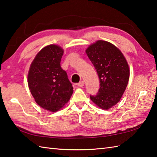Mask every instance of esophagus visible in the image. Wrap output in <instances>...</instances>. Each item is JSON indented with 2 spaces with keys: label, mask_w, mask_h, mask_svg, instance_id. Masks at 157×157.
<instances>
[{
  "label": "esophagus",
  "mask_w": 157,
  "mask_h": 157,
  "mask_svg": "<svg viewBox=\"0 0 157 157\" xmlns=\"http://www.w3.org/2000/svg\"><path fill=\"white\" fill-rule=\"evenodd\" d=\"M77 85H78V87H82L83 85H84V81H81V82H79L78 84H77Z\"/></svg>",
  "instance_id": "esophagus-1"
}]
</instances>
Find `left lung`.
Masks as SVG:
<instances>
[{
    "mask_svg": "<svg viewBox=\"0 0 157 157\" xmlns=\"http://www.w3.org/2000/svg\"><path fill=\"white\" fill-rule=\"evenodd\" d=\"M86 53L100 79V89L91 101L101 109L108 110L117 104L125 91L129 78V68L125 57L114 44L98 40L91 44Z\"/></svg>",
    "mask_w": 157,
    "mask_h": 157,
    "instance_id": "left-lung-1",
    "label": "left lung"
}]
</instances>
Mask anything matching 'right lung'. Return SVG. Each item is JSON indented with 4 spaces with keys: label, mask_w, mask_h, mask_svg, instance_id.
Instances as JSON below:
<instances>
[{
    "label": "right lung",
    "mask_w": 157,
    "mask_h": 157,
    "mask_svg": "<svg viewBox=\"0 0 157 157\" xmlns=\"http://www.w3.org/2000/svg\"><path fill=\"white\" fill-rule=\"evenodd\" d=\"M63 53L59 46H46L35 57L28 72V87L35 101L51 112L61 109L73 93L72 83L60 66Z\"/></svg>",
    "instance_id": "add662e5"
}]
</instances>
